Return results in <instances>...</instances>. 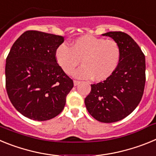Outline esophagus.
<instances>
[{"instance_id":"34e87169","label":"esophagus","mask_w":156,"mask_h":156,"mask_svg":"<svg viewBox=\"0 0 156 156\" xmlns=\"http://www.w3.org/2000/svg\"><path fill=\"white\" fill-rule=\"evenodd\" d=\"M80 81H78V80H73V83H74V86H77V85L79 84L80 83Z\"/></svg>"}]
</instances>
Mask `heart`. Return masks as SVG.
Segmentation results:
<instances>
[{"mask_svg":"<svg viewBox=\"0 0 156 156\" xmlns=\"http://www.w3.org/2000/svg\"><path fill=\"white\" fill-rule=\"evenodd\" d=\"M119 45L112 40L86 35L71 43L70 48L65 44L58 45L55 51L58 65L64 73L69 74L78 66L81 67L72 73L78 79L103 81L116 69L120 60Z\"/></svg>","mask_w":156,"mask_h":156,"instance_id":"1","label":"heart"}]
</instances>
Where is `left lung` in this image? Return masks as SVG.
Returning a JSON list of instances; mask_svg holds the SVG:
<instances>
[{
    "label": "left lung",
    "mask_w": 156,
    "mask_h": 156,
    "mask_svg": "<svg viewBox=\"0 0 156 156\" xmlns=\"http://www.w3.org/2000/svg\"><path fill=\"white\" fill-rule=\"evenodd\" d=\"M102 35L111 37L119 45L120 60L108 79L91 84L84 102L95 119L108 123L124 119L140 103L145 85V57L128 34L108 32Z\"/></svg>",
    "instance_id": "obj_1"
}]
</instances>
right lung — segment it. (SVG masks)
<instances>
[{"instance_id": "right-lung-1", "label": "right lung", "mask_w": 156, "mask_h": 156, "mask_svg": "<svg viewBox=\"0 0 156 156\" xmlns=\"http://www.w3.org/2000/svg\"><path fill=\"white\" fill-rule=\"evenodd\" d=\"M62 36L28 30L13 44L6 58L8 98L18 112L37 121L61 113L73 81L58 65L55 51Z\"/></svg>"}]
</instances>
